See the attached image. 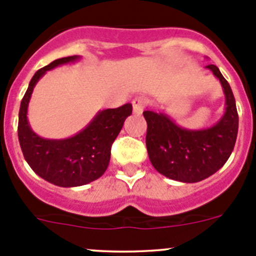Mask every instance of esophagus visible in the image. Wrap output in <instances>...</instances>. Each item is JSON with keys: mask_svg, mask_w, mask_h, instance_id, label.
<instances>
[{"mask_svg": "<svg viewBox=\"0 0 256 256\" xmlns=\"http://www.w3.org/2000/svg\"><path fill=\"white\" fill-rule=\"evenodd\" d=\"M147 104V100L144 99V96H136L135 99L132 100V109H134V112L138 114V115H140V114H142L144 106H146Z\"/></svg>", "mask_w": 256, "mask_h": 256, "instance_id": "obj_1", "label": "esophagus"}]
</instances>
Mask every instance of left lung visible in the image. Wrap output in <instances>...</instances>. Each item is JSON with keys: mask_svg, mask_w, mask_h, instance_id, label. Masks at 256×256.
<instances>
[{"mask_svg": "<svg viewBox=\"0 0 256 256\" xmlns=\"http://www.w3.org/2000/svg\"><path fill=\"white\" fill-rule=\"evenodd\" d=\"M226 95V112L214 126L186 130L162 112H144L147 121L146 147L152 166L164 176L186 183L206 180L228 161L238 135L239 118L229 82L218 66L209 64Z\"/></svg>", "mask_w": 256, "mask_h": 256, "instance_id": "left-lung-1", "label": "left lung"}]
</instances>
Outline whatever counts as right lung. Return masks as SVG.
<instances>
[{"mask_svg": "<svg viewBox=\"0 0 256 256\" xmlns=\"http://www.w3.org/2000/svg\"><path fill=\"white\" fill-rule=\"evenodd\" d=\"M79 58L72 56L56 59L36 72L20 102L18 115V140L26 161L38 176L59 187H78L104 174L109 166L112 144L124 121L132 112L131 104L102 110L79 134L64 140H49L33 132L28 124L27 109L37 82L46 72Z\"/></svg>", "mask_w": 256, "mask_h": 256, "instance_id": "1", "label": "right lung"}]
</instances>
